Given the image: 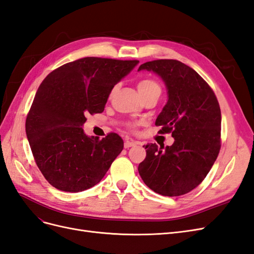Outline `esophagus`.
I'll return each mask as SVG.
<instances>
[{
	"instance_id": "1",
	"label": "esophagus",
	"mask_w": 254,
	"mask_h": 254,
	"mask_svg": "<svg viewBox=\"0 0 254 254\" xmlns=\"http://www.w3.org/2000/svg\"><path fill=\"white\" fill-rule=\"evenodd\" d=\"M139 143L135 142V141H132V140H126L125 143H124V147L125 148H129V147H132V146L134 145H137Z\"/></svg>"
}]
</instances>
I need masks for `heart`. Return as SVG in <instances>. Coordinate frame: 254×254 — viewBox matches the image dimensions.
<instances>
[{
	"label": "heart",
	"mask_w": 254,
	"mask_h": 254,
	"mask_svg": "<svg viewBox=\"0 0 254 254\" xmlns=\"http://www.w3.org/2000/svg\"><path fill=\"white\" fill-rule=\"evenodd\" d=\"M156 89H160L159 84L155 80L149 79V78L142 79L139 81V83H137V91H139V93L141 95Z\"/></svg>",
	"instance_id": "heart-1"
}]
</instances>
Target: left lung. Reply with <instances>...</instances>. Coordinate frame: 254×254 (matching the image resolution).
<instances>
[{
    "label": "left lung",
    "mask_w": 254,
    "mask_h": 254,
    "mask_svg": "<svg viewBox=\"0 0 254 254\" xmlns=\"http://www.w3.org/2000/svg\"><path fill=\"white\" fill-rule=\"evenodd\" d=\"M157 74L167 102L156 120L161 132H171L172 146L144 145L146 158L139 174L150 190L163 196L189 193L209 174L220 149L221 113L217 98L195 70L178 60L160 59L137 71Z\"/></svg>",
    "instance_id": "1"
}]
</instances>
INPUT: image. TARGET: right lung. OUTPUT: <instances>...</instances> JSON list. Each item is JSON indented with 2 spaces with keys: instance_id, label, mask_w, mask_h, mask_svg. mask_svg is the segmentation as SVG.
<instances>
[{
  "instance_id": "obj_1",
  "label": "right lung",
  "mask_w": 254,
  "mask_h": 254,
  "mask_svg": "<svg viewBox=\"0 0 254 254\" xmlns=\"http://www.w3.org/2000/svg\"><path fill=\"white\" fill-rule=\"evenodd\" d=\"M137 60L86 57L61 65L38 88L26 118V136L37 166L51 186L78 193L94 187L124 147L117 133L99 140L82 126L102 113L113 87Z\"/></svg>"
}]
</instances>
